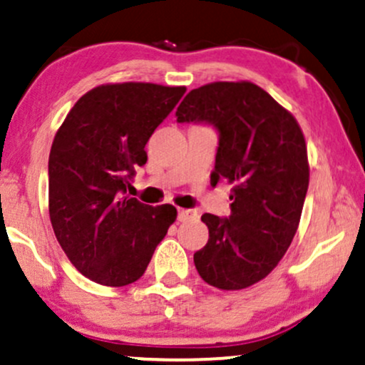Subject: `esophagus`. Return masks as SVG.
I'll return each mask as SVG.
<instances>
[{"label":"esophagus","instance_id":"obj_1","mask_svg":"<svg viewBox=\"0 0 365 365\" xmlns=\"http://www.w3.org/2000/svg\"><path fill=\"white\" fill-rule=\"evenodd\" d=\"M194 217H197V215L192 209H178V221H182V223L194 220Z\"/></svg>","mask_w":365,"mask_h":365}]
</instances>
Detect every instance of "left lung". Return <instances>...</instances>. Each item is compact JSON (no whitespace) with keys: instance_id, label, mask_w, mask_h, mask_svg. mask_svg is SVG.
I'll list each match as a JSON object with an SVG mask.
<instances>
[{"instance_id":"obj_1","label":"left lung","mask_w":365,"mask_h":365,"mask_svg":"<svg viewBox=\"0 0 365 365\" xmlns=\"http://www.w3.org/2000/svg\"><path fill=\"white\" fill-rule=\"evenodd\" d=\"M178 123L217 132L211 185L228 180L232 215H202L207 244L194 254L200 278L221 290L261 282L290 247L309 187L307 148L299 123L250 82H215L180 103Z\"/></svg>"}]
</instances>
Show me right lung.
<instances>
[{"label": "right lung", "mask_w": 365, "mask_h": 365, "mask_svg": "<svg viewBox=\"0 0 365 365\" xmlns=\"http://www.w3.org/2000/svg\"><path fill=\"white\" fill-rule=\"evenodd\" d=\"M185 87L111 83L83 94L49 153V217L66 257L83 276L125 287L148 269L177 217L171 204L148 206L127 195L145 144Z\"/></svg>", "instance_id": "1"}]
</instances>
